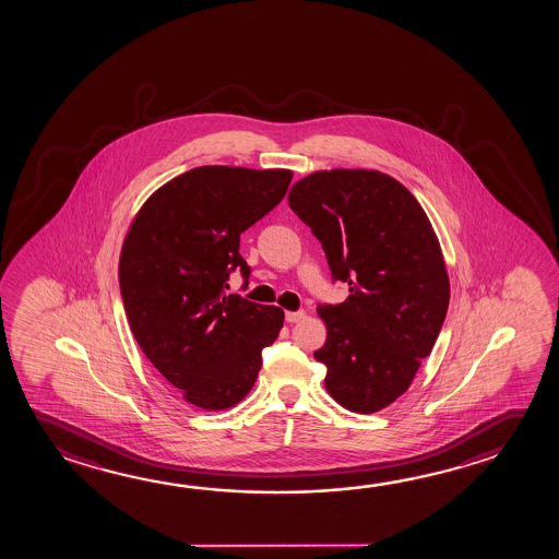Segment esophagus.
Masks as SVG:
<instances>
[{
    "instance_id": "34e87169",
    "label": "esophagus",
    "mask_w": 559,
    "mask_h": 559,
    "mask_svg": "<svg viewBox=\"0 0 559 559\" xmlns=\"http://www.w3.org/2000/svg\"><path fill=\"white\" fill-rule=\"evenodd\" d=\"M302 319H305V310H289V312H285V320H287L289 324L301 322Z\"/></svg>"
}]
</instances>
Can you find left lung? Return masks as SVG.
<instances>
[{
	"instance_id": "8db88e82",
	"label": "left lung",
	"mask_w": 559,
	"mask_h": 559,
	"mask_svg": "<svg viewBox=\"0 0 559 559\" xmlns=\"http://www.w3.org/2000/svg\"><path fill=\"white\" fill-rule=\"evenodd\" d=\"M289 205L320 240L332 282L349 285L346 301L317 309L326 390L352 412H379L408 390L443 329L449 277L433 227L408 188L377 170L314 173Z\"/></svg>"
}]
</instances>
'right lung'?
I'll return each mask as SVG.
<instances>
[{
  "instance_id": "add662e5",
  "label": "right lung",
  "mask_w": 559,
  "mask_h": 559,
  "mask_svg": "<svg viewBox=\"0 0 559 559\" xmlns=\"http://www.w3.org/2000/svg\"><path fill=\"white\" fill-rule=\"evenodd\" d=\"M292 170L198 167L173 178L135 215L118 282L133 337L155 369L198 408L249 394L284 310L229 295L250 277L240 233L284 200Z\"/></svg>"
}]
</instances>
